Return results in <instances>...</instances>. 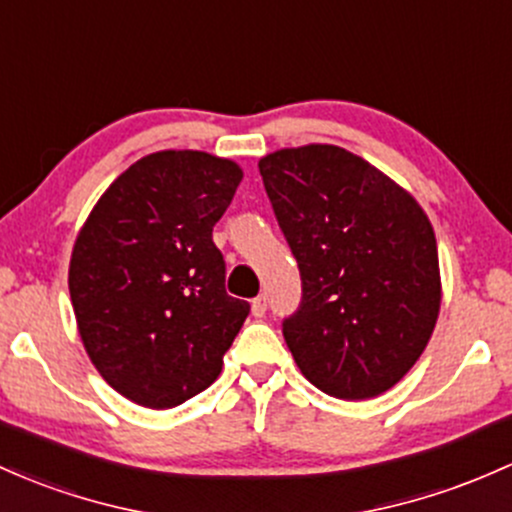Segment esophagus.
I'll return each mask as SVG.
<instances>
[{"mask_svg":"<svg viewBox=\"0 0 512 512\" xmlns=\"http://www.w3.org/2000/svg\"><path fill=\"white\" fill-rule=\"evenodd\" d=\"M265 313H267V296H257V299H252V316L262 318Z\"/></svg>","mask_w":512,"mask_h":512,"instance_id":"esophagus-1","label":"esophagus"}]
</instances>
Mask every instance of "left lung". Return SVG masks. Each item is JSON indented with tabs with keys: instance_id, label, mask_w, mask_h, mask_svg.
<instances>
[{
	"instance_id": "8db88e82",
	"label": "left lung",
	"mask_w": 512,
	"mask_h": 512,
	"mask_svg": "<svg viewBox=\"0 0 512 512\" xmlns=\"http://www.w3.org/2000/svg\"><path fill=\"white\" fill-rule=\"evenodd\" d=\"M260 174L301 272L284 340L316 389L362 401L396 386L435 330L437 240L418 201L338 145L269 153Z\"/></svg>"
}]
</instances>
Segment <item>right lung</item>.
Listing matches in <instances>:
<instances>
[{"instance_id": "right-lung-1", "label": "right lung", "mask_w": 512, "mask_h": 512, "mask_svg": "<svg viewBox=\"0 0 512 512\" xmlns=\"http://www.w3.org/2000/svg\"><path fill=\"white\" fill-rule=\"evenodd\" d=\"M243 170L201 150L140 157L101 194L77 235L70 299L106 384L145 408L209 389L250 303L226 294L213 226Z\"/></svg>"}]
</instances>
